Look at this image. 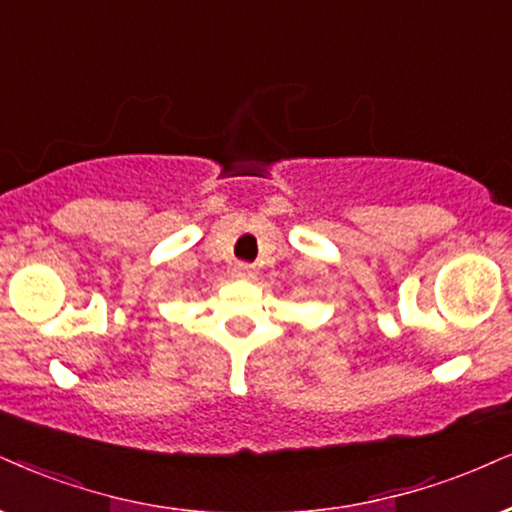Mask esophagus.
Here are the masks:
<instances>
[{"instance_id": "esophagus-1", "label": "esophagus", "mask_w": 512, "mask_h": 512, "mask_svg": "<svg viewBox=\"0 0 512 512\" xmlns=\"http://www.w3.org/2000/svg\"><path fill=\"white\" fill-rule=\"evenodd\" d=\"M235 275L249 280V277H254V268H251L249 263H235Z\"/></svg>"}]
</instances>
